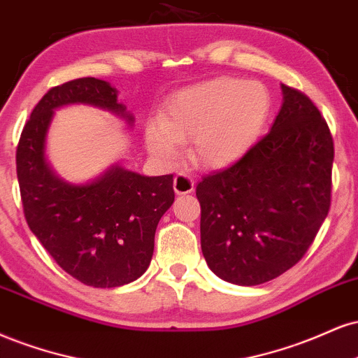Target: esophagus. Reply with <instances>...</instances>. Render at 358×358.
<instances>
[{"label":"esophagus","instance_id":"34e87169","mask_svg":"<svg viewBox=\"0 0 358 358\" xmlns=\"http://www.w3.org/2000/svg\"><path fill=\"white\" fill-rule=\"evenodd\" d=\"M194 189V180H192L186 172H179L174 178V191L176 194H189Z\"/></svg>","mask_w":358,"mask_h":358}]
</instances>
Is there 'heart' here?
Masks as SVG:
<instances>
[{
    "instance_id": "obj_1",
    "label": "heart",
    "mask_w": 358,
    "mask_h": 358,
    "mask_svg": "<svg viewBox=\"0 0 358 358\" xmlns=\"http://www.w3.org/2000/svg\"><path fill=\"white\" fill-rule=\"evenodd\" d=\"M270 95L259 82L220 77L179 90L164 105L159 124L145 129V145L169 162L178 144L192 141V161L209 169L238 162L262 132Z\"/></svg>"
}]
</instances>
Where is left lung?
<instances>
[{
	"label": "left lung",
	"mask_w": 358,
	"mask_h": 358,
	"mask_svg": "<svg viewBox=\"0 0 358 358\" xmlns=\"http://www.w3.org/2000/svg\"><path fill=\"white\" fill-rule=\"evenodd\" d=\"M270 132L228 169L197 184L201 250L221 280L255 287L303 258L331 199L334 138L305 94L281 85Z\"/></svg>",
	"instance_id": "1"
}]
</instances>
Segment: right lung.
<instances>
[{
	"mask_svg": "<svg viewBox=\"0 0 358 358\" xmlns=\"http://www.w3.org/2000/svg\"><path fill=\"white\" fill-rule=\"evenodd\" d=\"M83 103L134 124L105 80L77 78L50 88L33 108L16 149L21 203L31 233L75 280L113 288L137 280L149 268L162 214L174 203L172 174H137L112 166L87 184L58 178L46 162L45 144L53 110Z\"/></svg>",
	"mask_w": 358,
	"mask_h": 358,
	"instance_id": "right-lung-1",
	"label": "right lung"
}]
</instances>
